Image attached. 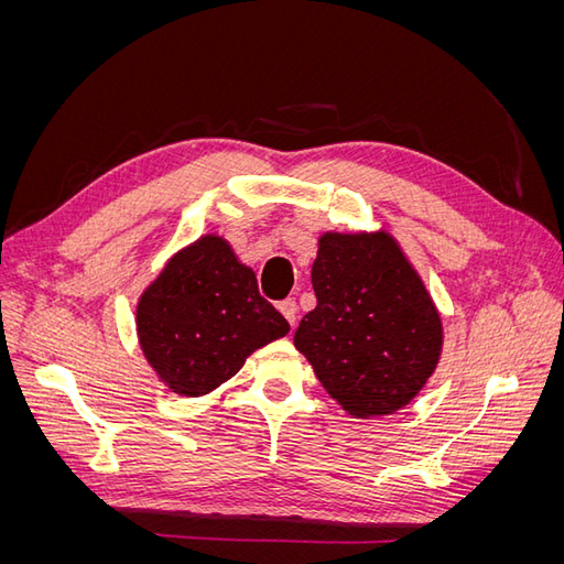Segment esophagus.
I'll return each mask as SVG.
<instances>
[{"instance_id": "esophagus-1", "label": "esophagus", "mask_w": 564, "mask_h": 564, "mask_svg": "<svg viewBox=\"0 0 564 564\" xmlns=\"http://www.w3.org/2000/svg\"><path fill=\"white\" fill-rule=\"evenodd\" d=\"M280 313L286 317V322L292 324H296V315H299V305H296V301L294 299H284V301H280Z\"/></svg>"}]
</instances>
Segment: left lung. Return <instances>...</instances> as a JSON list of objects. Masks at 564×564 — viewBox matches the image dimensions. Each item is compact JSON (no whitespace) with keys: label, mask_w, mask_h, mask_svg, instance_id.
<instances>
[{"label":"left lung","mask_w":564,"mask_h":564,"mask_svg":"<svg viewBox=\"0 0 564 564\" xmlns=\"http://www.w3.org/2000/svg\"><path fill=\"white\" fill-rule=\"evenodd\" d=\"M317 305L294 334L315 377L352 416H383L412 400L433 373L442 324L419 275L388 235L319 240Z\"/></svg>","instance_id":"obj_1"}]
</instances>
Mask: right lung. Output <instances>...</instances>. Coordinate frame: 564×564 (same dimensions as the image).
Listing matches in <instances>:
<instances>
[{
	"mask_svg": "<svg viewBox=\"0 0 564 564\" xmlns=\"http://www.w3.org/2000/svg\"><path fill=\"white\" fill-rule=\"evenodd\" d=\"M135 319L148 362L187 398L207 395L240 371L247 355L289 332L253 272L218 237L174 256L141 296Z\"/></svg>",
	"mask_w": 564,
	"mask_h": 564,
	"instance_id": "1",
	"label": "right lung"
}]
</instances>
